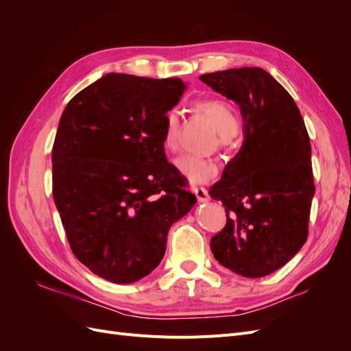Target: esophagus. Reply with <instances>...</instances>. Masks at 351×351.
<instances>
[{
	"label": "esophagus",
	"instance_id": "34e87169",
	"mask_svg": "<svg viewBox=\"0 0 351 351\" xmlns=\"http://www.w3.org/2000/svg\"><path fill=\"white\" fill-rule=\"evenodd\" d=\"M193 193L196 195L200 204H206V202H209V199H210L208 190L204 187H193Z\"/></svg>",
	"mask_w": 351,
	"mask_h": 351
}]
</instances>
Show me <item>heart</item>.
<instances>
[{
	"instance_id": "b5f03b06",
	"label": "heart",
	"mask_w": 351,
	"mask_h": 351,
	"mask_svg": "<svg viewBox=\"0 0 351 351\" xmlns=\"http://www.w3.org/2000/svg\"><path fill=\"white\" fill-rule=\"evenodd\" d=\"M197 108L204 112L215 125V129L224 136L232 137L239 132V119L231 108V105L221 99L199 101ZM178 129H180V112L178 110H169L165 114L162 142L165 149L176 151L178 147ZM178 173L182 174L190 184H205L210 182L218 173L217 164L208 158L196 155H182L174 161Z\"/></svg>"
}]
</instances>
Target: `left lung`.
<instances>
[{
	"instance_id": "obj_1",
	"label": "left lung",
	"mask_w": 351,
	"mask_h": 351,
	"mask_svg": "<svg viewBox=\"0 0 351 351\" xmlns=\"http://www.w3.org/2000/svg\"><path fill=\"white\" fill-rule=\"evenodd\" d=\"M200 80L239 105L244 136L210 187L227 212L210 250L222 267L261 278L284 267L307 239L315 195L309 134L291 95L263 69L222 70Z\"/></svg>"
}]
</instances>
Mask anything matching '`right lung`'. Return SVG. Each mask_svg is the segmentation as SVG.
<instances>
[{
	"mask_svg": "<svg viewBox=\"0 0 351 351\" xmlns=\"http://www.w3.org/2000/svg\"><path fill=\"white\" fill-rule=\"evenodd\" d=\"M182 79L108 73L62 112L52 146V195L76 258L95 275L132 284L162 261L168 230L196 204L167 161L165 114Z\"/></svg>",
	"mask_w": 351,
	"mask_h": 351,
	"instance_id": "1",
	"label": "right lung"
}]
</instances>
